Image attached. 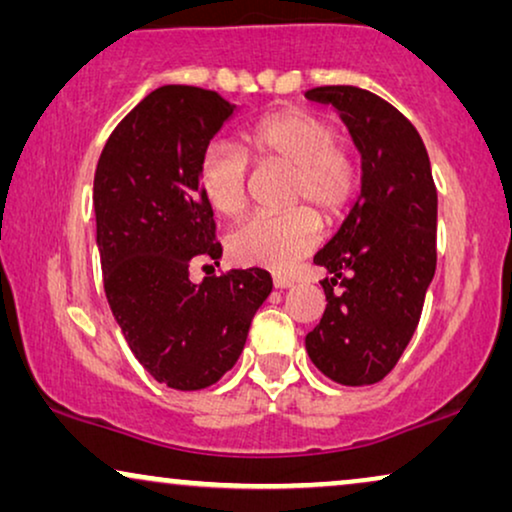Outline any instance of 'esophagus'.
<instances>
[{"label": "esophagus", "instance_id": "34e87169", "mask_svg": "<svg viewBox=\"0 0 512 512\" xmlns=\"http://www.w3.org/2000/svg\"><path fill=\"white\" fill-rule=\"evenodd\" d=\"M272 284H275V289H289V286H293V279L284 275H275L272 277Z\"/></svg>", "mask_w": 512, "mask_h": 512}]
</instances>
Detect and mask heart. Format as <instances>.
Returning a JSON list of instances; mask_svg holds the SVG:
<instances>
[{"instance_id": "obj_1", "label": "heart", "mask_w": 512, "mask_h": 512, "mask_svg": "<svg viewBox=\"0 0 512 512\" xmlns=\"http://www.w3.org/2000/svg\"><path fill=\"white\" fill-rule=\"evenodd\" d=\"M335 128L307 109H282L244 130V151L261 163L291 167L286 202L312 205L333 221L347 212L359 170ZM237 146L214 142L198 160V186L212 212L237 216L247 202L249 160ZM319 219L298 207L284 214H256L228 235V254L240 265L286 272L319 242Z\"/></svg>"}]
</instances>
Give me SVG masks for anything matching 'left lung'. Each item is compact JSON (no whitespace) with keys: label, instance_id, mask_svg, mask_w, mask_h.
<instances>
[{"label":"left lung","instance_id":"left-lung-1","mask_svg":"<svg viewBox=\"0 0 512 512\" xmlns=\"http://www.w3.org/2000/svg\"><path fill=\"white\" fill-rule=\"evenodd\" d=\"M361 153V193L314 256L328 275L326 310L305 335L310 361L333 382H380L415 333L436 272L438 195L426 146L408 118L370 90L319 86ZM340 283L342 294H333Z\"/></svg>","mask_w":512,"mask_h":512}]
</instances>
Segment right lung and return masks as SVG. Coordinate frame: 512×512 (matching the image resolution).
I'll list each match as a JSON object with an SVG mask.
<instances>
[{"instance_id": "1", "label": "right lung", "mask_w": 512, "mask_h": 512, "mask_svg": "<svg viewBox=\"0 0 512 512\" xmlns=\"http://www.w3.org/2000/svg\"><path fill=\"white\" fill-rule=\"evenodd\" d=\"M235 111L214 90L160 86L116 125L97 160V251L111 314L146 373L170 389L221 380L272 291L261 268L200 284L188 277L191 263L221 258L198 160Z\"/></svg>"}]
</instances>
